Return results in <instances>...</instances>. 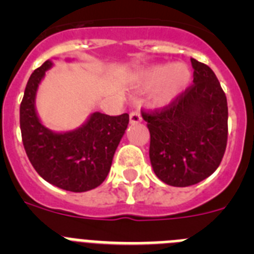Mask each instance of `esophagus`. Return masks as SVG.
Returning a JSON list of instances; mask_svg holds the SVG:
<instances>
[{
  "label": "esophagus",
  "instance_id": "esophagus-1",
  "mask_svg": "<svg viewBox=\"0 0 254 254\" xmlns=\"http://www.w3.org/2000/svg\"><path fill=\"white\" fill-rule=\"evenodd\" d=\"M141 121H142V117L138 111H134L129 114V123L131 125H137V123H141Z\"/></svg>",
  "mask_w": 254,
  "mask_h": 254
}]
</instances>
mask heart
<instances>
[{
  "instance_id": "1",
  "label": "heart",
  "mask_w": 254,
  "mask_h": 254,
  "mask_svg": "<svg viewBox=\"0 0 254 254\" xmlns=\"http://www.w3.org/2000/svg\"><path fill=\"white\" fill-rule=\"evenodd\" d=\"M192 80V71L185 62L154 64L134 75L138 91H151L150 104L156 109L168 108L185 93Z\"/></svg>"
}]
</instances>
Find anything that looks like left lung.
I'll return each instance as SVG.
<instances>
[{"label":"left lung","mask_w":254,"mask_h":254,"mask_svg":"<svg viewBox=\"0 0 254 254\" xmlns=\"http://www.w3.org/2000/svg\"><path fill=\"white\" fill-rule=\"evenodd\" d=\"M193 85L170 107L142 114L150 131V161L173 187L197 185L221 163L228 141V103L214 71L194 58Z\"/></svg>","instance_id":"1"}]
</instances>
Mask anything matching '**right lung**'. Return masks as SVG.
I'll list each match as a JSON object with an SVG mask.
<instances>
[{
  "label": "right lung",
  "instance_id": "1",
  "mask_svg": "<svg viewBox=\"0 0 254 254\" xmlns=\"http://www.w3.org/2000/svg\"><path fill=\"white\" fill-rule=\"evenodd\" d=\"M52 67L53 61H46L26 84L20 105L22 143L31 165L44 181L61 190L86 192L107 178L129 116L111 117L93 112L77 128L64 132L49 129L38 116L35 99L40 82Z\"/></svg>",
  "mask_w": 254,
  "mask_h": 254
}]
</instances>
